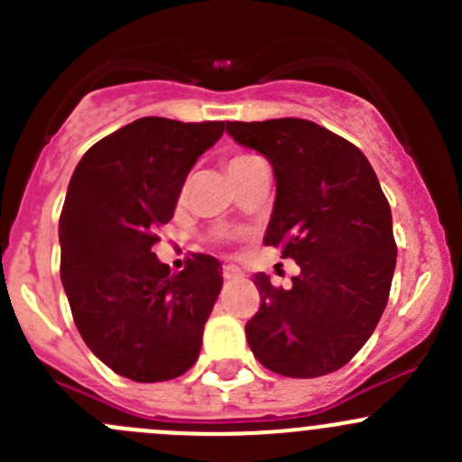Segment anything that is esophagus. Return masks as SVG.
<instances>
[{
    "label": "esophagus",
    "instance_id": "esophagus-1",
    "mask_svg": "<svg viewBox=\"0 0 462 462\" xmlns=\"http://www.w3.org/2000/svg\"><path fill=\"white\" fill-rule=\"evenodd\" d=\"M244 274H241V270L236 268V265H223V279L226 282H236V279H241Z\"/></svg>",
    "mask_w": 462,
    "mask_h": 462
}]
</instances>
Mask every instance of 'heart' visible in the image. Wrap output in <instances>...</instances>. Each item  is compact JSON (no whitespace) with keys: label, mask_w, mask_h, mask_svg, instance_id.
<instances>
[{"label":"heart","mask_w":462,"mask_h":462,"mask_svg":"<svg viewBox=\"0 0 462 462\" xmlns=\"http://www.w3.org/2000/svg\"><path fill=\"white\" fill-rule=\"evenodd\" d=\"M253 158H257V156H250V153H236V156H232L230 161H227V171L236 170V167H241V165H245V162L253 161Z\"/></svg>","instance_id":"1"}]
</instances>
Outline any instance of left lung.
I'll use <instances>...</instances> for the list:
<instances>
[{"label": "left lung", "mask_w": 462, "mask_h": 462, "mask_svg": "<svg viewBox=\"0 0 462 462\" xmlns=\"http://www.w3.org/2000/svg\"><path fill=\"white\" fill-rule=\"evenodd\" d=\"M226 129L273 165L277 199L263 244L301 268L288 291L254 277L261 306L245 324L250 348L279 375L333 374L365 346L389 301L398 254L389 201L365 153L310 120Z\"/></svg>", "instance_id": "1"}]
</instances>
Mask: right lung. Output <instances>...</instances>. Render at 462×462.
I'll return each instance as SVG.
<instances>
[{"label":"right lung","instance_id":"right-lung-1","mask_svg":"<svg viewBox=\"0 0 462 462\" xmlns=\"http://www.w3.org/2000/svg\"><path fill=\"white\" fill-rule=\"evenodd\" d=\"M226 123L138 118L78 162L60 214V274L73 321L97 360L136 382L192 369L221 292V263L192 254L171 274L152 253L189 170Z\"/></svg>","mask_w":462,"mask_h":462}]
</instances>
